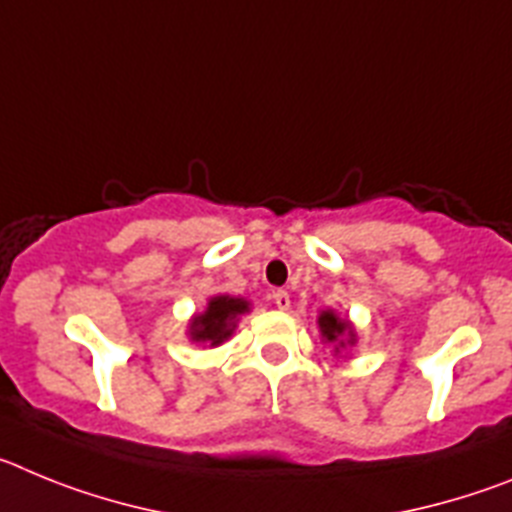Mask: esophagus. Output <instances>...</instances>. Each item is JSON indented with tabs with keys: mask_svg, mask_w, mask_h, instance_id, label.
Returning a JSON list of instances; mask_svg holds the SVG:
<instances>
[{
	"mask_svg": "<svg viewBox=\"0 0 512 512\" xmlns=\"http://www.w3.org/2000/svg\"><path fill=\"white\" fill-rule=\"evenodd\" d=\"M274 305H277L279 310H289V307H292V300H289V295L284 289H277V292H274Z\"/></svg>",
	"mask_w": 512,
	"mask_h": 512,
	"instance_id": "esophagus-1",
	"label": "esophagus"
}]
</instances>
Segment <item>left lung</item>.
I'll return each instance as SVG.
<instances>
[{"label":"left lung","instance_id":"8db88e82","mask_svg":"<svg viewBox=\"0 0 512 512\" xmlns=\"http://www.w3.org/2000/svg\"><path fill=\"white\" fill-rule=\"evenodd\" d=\"M318 328H320V338L333 346V356H341V351L356 346V341H359V338H356L354 323H351L348 318H341L336 310L320 312Z\"/></svg>","mask_w":512,"mask_h":512}]
</instances>
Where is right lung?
<instances>
[{"label": "right lung", "instance_id": "right-lung-1", "mask_svg": "<svg viewBox=\"0 0 512 512\" xmlns=\"http://www.w3.org/2000/svg\"><path fill=\"white\" fill-rule=\"evenodd\" d=\"M251 312V302L246 297L215 295L207 300L205 310L194 312L189 318L187 336L192 343L217 348L223 346L238 328V320Z\"/></svg>", "mask_w": 512, "mask_h": 512}]
</instances>
